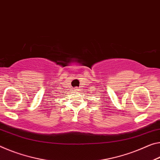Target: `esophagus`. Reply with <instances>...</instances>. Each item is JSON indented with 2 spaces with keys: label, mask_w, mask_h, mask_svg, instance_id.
<instances>
[{
  "label": "esophagus",
  "mask_w": 160,
  "mask_h": 160,
  "mask_svg": "<svg viewBox=\"0 0 160 160\" xmlns=\"http://www.w3.org/2000/svg\"><path fill=\"white\" fill-rule=\"evenodd\" d=\"M75 90L76 91V92H78V91H79V90H78V88H76V89H75Z\"/></svg>",
  "instance_id": "34e87169"
}]
</instances>
